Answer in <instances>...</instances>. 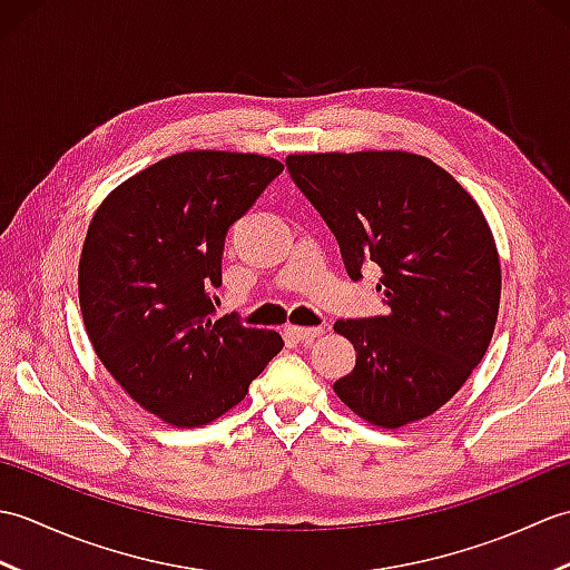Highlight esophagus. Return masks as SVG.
Wrapping results in <instances>:
<instances>
[{"instance_id": "1", "label": "esophagus", "mask_w": 570, "mask_h": 570, "mask_svg": "<svg viewBox=\"0 0 570 570\" xmlns=\"http://www.w3.org/2000/svg\"><path fill=\"white\" fill-rule=\"evenodd\" d=\"M323 333V328H301V325H288L286 328V335L294 337V341H316Z\"/></svg>"}]
</instances>
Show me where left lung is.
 Here are the masks:
<instances>
[{
    "label": "left lung",
    "mask_w": 570,
    "mask_h": 570,
    "mask_svg": "<svg viewBox=\"0 0 570 570\" xmlns=\"http://www.w3.org/2000/svg\"><path fill=\"white\" fill-rule=\"evenodd\" d=\"M294 184L331 227L350 278L382 269L386 316L337 321L355 370L333 384L372 426L431 416L485 357L502 269L480 205L426 156L409 151L292 154Z\"/></svg>",
    "instance_id": "1"
}]
</instances>
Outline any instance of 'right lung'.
I'll use <instances>...</instances> for the list:
<instances>
[{
	"instance_id": "1",
	"label": "right lung",
	"mask_w": 570,
	"mask_h": 570,
	"mask_svg": "<svg viewBox=\"0 0 570 570\" xmlns=\"http://www.w3.org/2000/svg\"><path fill=\"white\" fill-rule=\"evenodd\" d=\"M282 171L259 154H174L92 215L78 266L85 331L119 386L171 426L220 419L284 347L274 331L215 318L210 296L229 225Z\"/></svg>"
}]
</instances>
